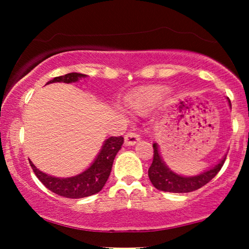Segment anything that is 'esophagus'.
<instances>
[{"mask_svg":"<svg viewBox=\"0 0 249 249\" xmlns=\"http://www.w3.org/2000/svg\"><path fill=\"white\" fill-rule=\"evenodd\" d=\"M138 141H141V136L137 133H134V132L127 133L124 137L125 145H127V146H133L136 144Z\"/></svg>","mask_w":249,"mask_h":249,"instance_id":"34e87169","label":"esophagus"}]
</instances>
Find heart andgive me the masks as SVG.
Returning a JSON list of instances; mask_svg holds the SVG:
<instances>
[{"mask_svg": "<svg viewBox=\"0 0 249 249\" xmlns=\"http://www.w3.org/2000/svg\"><path fill=\"white\" fill-rule=\"evenodd\" d=\"M167 93V89L162 87H150L138 91L137 93L128 95L125 99L126 105L130 111L142 114L155 107Z\"/></svg>", "mask_w": 249, "mask_h": 249, "instance_id": "b5f03b06", "label": "heart"}]
</instances>
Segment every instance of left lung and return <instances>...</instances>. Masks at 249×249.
<instances>
[{"label":"left lung","instance_id":"8db88e82","mask_svg":"<svg viewBox=\"0 0 249 249\" xmlns=\"http://www.w3.org/2000/svg\"><path fill=\"white\" fill-rule=\"evenodd\" d=\"M229 104L231 107V101L229 100ZM154 159L148 169V177L156 189L160 191L172 192V193H187L196 191L210 182L218 171L221 170L226 159V155L223 157L215 166L210 168V169L201 172L200 175L192 177H183L172 171L163 161L161 156H160L158 144L154 142Z\"/></svg>","mask_w":249,"mask_h":249}]
</instances>
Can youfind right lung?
I'll return each instance as SVG.
<instances>
[{"mask_svg": "<svg viewBox=\"0 0 249 249\" xmlns=\"http://www.w3.org/2000/svg\"><path fill=\"white\" fill-rule=\"evenodd\" d=\"M86 77V74L71 72L53 78L48 81L47 84L53 82L72 83ZM123 142L124 138L122 136H112L105 140L102 148L96 156L94 161L92 162V165L81 174L70 177V178H56V177L46 175L45 172L37 169L31 160H29V163H31L37 178L50 191L58 196L70 197V199H80V197L93 196L102 190L109 174H111L115 156L119 153Z\"/></svg>", "mask_w": 249, "mask_h": 249, "instance_id": "add662e5", "label": "right lung"}]
</instances>
